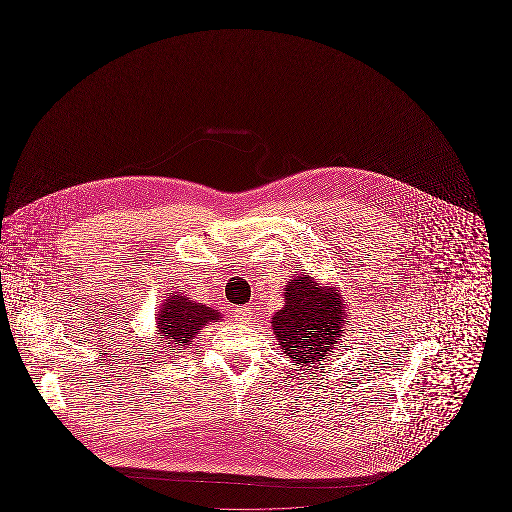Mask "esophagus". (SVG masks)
<instances>
[{
  "label": "esophagus",
  "mask_w": 512,
  "mask_h": 512,
  "mask_svg": "<svg viewBox=\"0 0 512 512\" xmlns=\"http://www.w3.org/2000/svg\"><path fill=\"white\" fill-rule=\"evenodd\" d=\"M253 315H255V313H253L249 307H240V309H236V318H238L240 322H244V324H249Z\"/></svg>",
  "instance_id": "esophagus-1"
}]
</instances>
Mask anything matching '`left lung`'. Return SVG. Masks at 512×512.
Masks as SVG:
<instances>
[{
  "mask_svg": "<svg viewBox=\"0 0 512 512\" xmlns=\"http://www.w3.org/2000/svg\"><path fill=\"white\" fill-rule=\"evenodd\" d=\"M284 297L286 305L272 317L274 336L297 368H315L334 349L349 322L340 292L318 286L305 272L288 282Z\"/></svg>",
  "mask_w": 512,
  "mask_h": 512,
  "instance_id": "obj_1",
  "label": "left lung"
}]
</instances>
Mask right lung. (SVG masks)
<instances>
[{
	"mask_svg": "<svg viewBox=\"0 0 512 512\" xmlns=\"http://www.w3.org/2000/svg\"><path fill=\"white\" fill-rule=\"evenodd\" d=\"M220 318L222 315L215 309L195 303L184 293L176 292L161 305L157 315V328L159 334L165 336L163 340H169L176 349H184L190 345V341L194 340L203 326L219 322Z\"/></svg>",
	"mask_w": 512,
	"mask_h": 512,
	"instance_id": "1",
	"label": "right lung"
}]
</instances>
